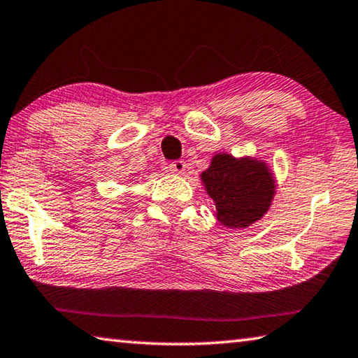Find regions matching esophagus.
<instances>
[{
	"label": "esophagus",
	"instance_id": "1",
	"mask_svg": "<svg viewBox=\"0 0 358 358\" xmlns=\"http://www.w3.org/2000/svg\"><path fill=\"white\" fill-rule=\"evenodd\" d=\"M185 167H186V164H185V161H181V159H177V161H172L169 164V170L172 173H175V175H181L185 172Z\"/></svg>",
	"mask_w": 358,
	"mask_h": 358
}]
</instances>
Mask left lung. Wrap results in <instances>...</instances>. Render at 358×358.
I'll use <instances>...</instances> for the list:
<instances>
[{"mask_svg":"<svg viewBox=\"0 0 358 358\" xmlns=\"http://www.w3.org/2000/svg\"><path fill=\"white\" fill-rule=\"evenodd\" d=\"M201 177L217 207L218 221L231 229L245 228L263 217L275 191L266 164L248 157L217 155Z\"/></svg>","mask_w":358,"mask_h":358,"instance_id":"1","label":"left lung"}]
</instances>
